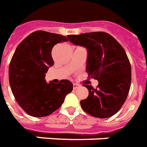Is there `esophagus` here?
<instances>
[{"instance_id":"esophagus-1","label":"esophagus","mask_w":147,"mask_h":147,"mask_svg":"<svg viewBox=\"0 0 147 147\" xmlns=\"http://www.w3.org/2000/svg\"><path fill=\"white\" fill-rule=\"evenodd\" d=\"M80 87V86L78 84H76V83H74L73 84V90H76V89H78V88Z\"/></svg>"}]
</instances>
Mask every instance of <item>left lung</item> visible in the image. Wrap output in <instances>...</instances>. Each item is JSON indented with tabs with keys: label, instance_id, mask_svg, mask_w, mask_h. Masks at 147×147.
I'll use <instances>...</instances> for the list:
<instances>
[{
	"label": "left lung",
	"instance_id": "obj_1",
	"mask_svg": "<svg viewBox=\"0 0 147 147\" xmlns=\"http://www.w3.org/2000/svg\"><path fill=\"white\" fill-rule=\"evenodd\" d=\"M67 37L74 45L87 50L86 72L99 82L96 89L84 85L89 96L80 101L81 107L96 118L111 117L125 103L131 86V65L125 50L115 38L104 32Z\"/></svg>",
	"mask_w": 147,
	"mask_h": 147
}]
</instances>
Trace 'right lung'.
I'll use <instances>...</instances> for the list:
<instances>
[{
    "instance_id": "obj_1",
    "label": "right lung",
    "mask_w": 147,
    "mask_h": 147,
    "mask_svg": "<svg viewBox=\"0 0 147 147\" xmlns=\"http://www.w3.org/2000/svg\"><path fill=\"white\" fill-rule=\"evenodd\" d=\"M68 41L61 35L36 31L17 47L9 65V83L18 105L32 117H45L59 108L73 89L67 79L55 84L46 82L48 68L54 65L51 51Z\"/></svg>"
}]
</instances>
